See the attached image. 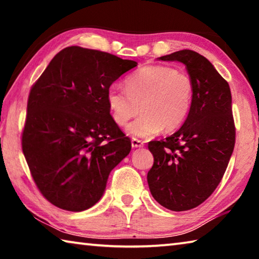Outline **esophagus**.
<instances>
[{
  "label": "esophagus",
  "instance_id": "1",
  "mask_svg": "<svg viewBox=\"0 0 259 259\" xmlns=\"http://www.w3.org/2000/svg\"><path fill=\"white\" fill-rule=\"evenodd\" d=\"M131 146H133L134 148L143 147L144 146V142H142V140H139L137 138H133V139H131Z\"/></svg>",
  "mask_w": 259,
  "mask_h": 259
}]
</instances>
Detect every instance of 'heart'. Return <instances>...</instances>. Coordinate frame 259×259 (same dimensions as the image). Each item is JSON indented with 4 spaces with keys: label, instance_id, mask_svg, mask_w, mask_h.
<instances>
[{
    "label": "heart",
    "instance_id": "1",
    "mask_svg": "<svg viewBox=\"0 0 259 259\" xmlns=\"http://www.w3.org/2000/svg\"><path fill=\"white\" fill-rule=\"evenodd\" d=\"M193 97L192 78L164 65L144 66L125 78V89L111 84L106 93L108 109L117 125H124L140 106L142 115L126 126L129 135L139 138L179 128L191 111Z\"/></svg>",
    "mask_w": 259,
    "mask_h": 259
}]
</instances>
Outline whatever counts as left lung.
<instances>
[{
    "mask_svg": "<svg viewBox=\"0 0 259 259\" xmlns=\"http://www.w3.org/2000/svg\"><path fill=\"white\" fill-rule=\"evenodd\" d=\"M159 59L185 65L194 97L181 129L148 143L154 163L147 182L161 205L186 211L204 202L225 174L235 144L232 96L227 81L198 52L185 49Z\"/></svg>",
    "mask_w": 259,
    "mask_h": 259,
    "instance_id": "8db88e82",
    "label": "left lung"
}]
</instances>
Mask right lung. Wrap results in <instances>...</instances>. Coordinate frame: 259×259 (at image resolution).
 I'll return each mask as SVG.
<instances>
[{
	"label": "right lung",
	"mask_w": 259,
	"mask_h": 259,
	"mask_svg": "<svg viewBox=\"0 0 259 259\" xmlns=\"http://www.w3.org/2000/svg\"><path fill=\"white\" fill-rule=\"evenodd\" d=\"M137 66L108 52L67 47L29 91L21 147L41 194L83 211L104 194L109 174L131 150L109 114L106 93Z\"/></svg>",
	"instance_id": "add662e5"
}]
</instances>
